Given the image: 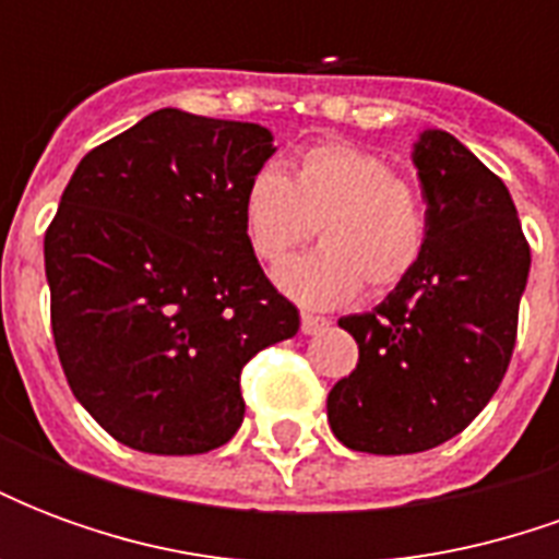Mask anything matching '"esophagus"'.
I'll list each match as a JSON object with an SVG mask.
<instances>
[{
	"label": "esophagus",
	"instance_id": "obj_1",
	"mask_svg": "<svg viewBox=\"0 0 559 559\" xmlns=\"http://www.w3.org/2000/svg\"><path fill=\"white\" fill-rule=\"evenodd\" d=\"M323 329H329L326 317L302 314V332H305V335H317V332H323Z\"/></svg>",
	"mask_w": 559,
	"mask_h": 559
}]
</instances>
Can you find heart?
<instances>
[{
  "label": "heart",
  "mask_w": 559,
  "mask_h": 559,
  "mask_svg": "<svg viewBox=\"0 0 559 559\" xmlns=\"http://www.w3.org/2000/svg\"><path fill=\"white\" fill-rule=\"evenodd\" d=\"M245 242L263 263H278L308 239L320 248L275 269V284L305 308H335L368 290H389L411 275L425 251V209L386 160L350 146L320 143L287 173L260 167L239 197Z\"/></svg>",
  "instance_id": "1"
}]
</instances>
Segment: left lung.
Segmentation results:
<instances>
[{"label": "left lung", "instance_id": "left-lung-1", "mask_svg": "<svg viewBox=\"0 0 559 559\" xmlns=\"http://www.w3.org/2000/svg\"><path fill=\"white\" fill-rule=\"evenodd\" d=\"M425 251L368 314L341 317L359 365L329 392L332 433L356 452L413 455L452 440L500 386L518 335L530 245L512 194L461 140L413 143Z\"/></svg>", "mask_w": 559, "mask_h": 559}]
</instances>
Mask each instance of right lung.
<instances>
[{
	"instance_id": "add662e5",
	"label": "right lung",
	"mask_w": 559,
	"mask_h": 559,
	"mask_svg": "<svg viewBox=\"0 0 559 559\" xmlns=\"http://www.w3.org/2000/svg\"><path fill=\"white\" fill-rule=\"evenodd\" d=\"M272 131L164 107L92 148L44 236L74 399L122 445L200 455L239 431L245 362L299 311L245 242L239 197Z\"/></svg>"
}]
</instances>
